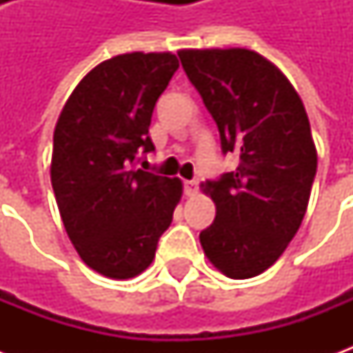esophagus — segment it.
<instances>
[{"label":"esophagus","mask_w":353,"mask_h":353,"mask_svg":"<svg viewBox=\"0 0 353 353\" xmlns=\"http://www.w3.org/2000/svg\"><path fill=\"white\" fill-rule=\"evenodd\" d=\"M183 191L187 196H194L199 192V181L196 179H189L183 183Z\"/></svg>","instance_id":"34e87169"}]
</instances>
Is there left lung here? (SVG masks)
Masks as SVG:
<instances>
[{"mask_svg": "<svg viewBox=\"0 0 353 353\" xmlns=\"http://www.w3.org/2000/svg\"><path fill=\"white\" fill-rule=\"evenodd\" d=\"M177 57L214 117L223 153L240 154L234 172L202 183L215 219L200 244L225 276H259L285 252L308 208L318 153L306 109L255 50L183 49Z\"/></svg>", "mask_w": 353, "mask_h": 353, "instance_id": "1", "label": "left lung"}]
</instances>
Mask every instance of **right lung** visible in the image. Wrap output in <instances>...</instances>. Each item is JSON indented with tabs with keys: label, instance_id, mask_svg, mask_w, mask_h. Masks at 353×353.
Wrapping results in <instances>:
<instances>
[{
	"label": "right lung",
	"instance_id": "right-lung-1",
	"mask_svg": "<svg viewBox=\"0 0 353 353\" xmlns=\"http://www.w3.org/2000/svg\"><path fill=\"white\" fill-rule=\"evenodd\" d=\"M179 60L172 52H128L81 79L58 117L50 161L65 232L92 270L128 280L154 259L183 185L136 168L154 149L149 124Z\"/></svg>",
	"mask_w": 353,
	"mask_h": 353
}]
</instances>
